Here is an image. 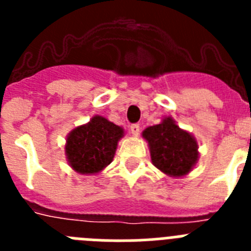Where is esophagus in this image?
I'll use <instances>...</instances> for the list:
<instances>
[{
  "instance_id": "obj_1",
  "label": "esophagus",
  "mask_w": 251,
  "mask_h": 251,
  "mask_svg": "<svg viewBox=\"0 0 251 251\" xmlns=\"http://www.w3.org/2000/svg\"><path fill=\"white\" fill-rule=\"evenodd\" d=\"M139 130H141V127H139L138 123H134L130 126V132L133 133V136H138Z\"/></svg>"
}]
</instances>
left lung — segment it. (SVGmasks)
<instances>
[{"mask_svg": "<svg viewBox=\"0 0 251 251\" xmlns=\"http://www.w3.org/2000/svg\"><path fill=\"white\" fill-rule=\"evenodd\" d=\"M153 165L170 176H185L199 158L197 143L190 133L179 129L172 118L143 132Z\"/></svg>", "mask_w": 251, "mask_h": 251, "instance_id": "8db88e82", "label": "left lung"}]
</instances>
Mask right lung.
<instances>
[{
    "mask_svg": "<svg viewBox=\"0 0 251 251\" xmlns=\"http://www.w3.org/2000/svg\"><path fill=\"white\" fill-rule=\"evenodd\" d=\"M123 129L103 117H94L73 130L66 141L69 163L80 174H97L113 161Z\"/></svg>",
    "mask_w": 251,
    "mask_h": 251,
    "instance_id": "right-lung-1",
    "label": "right lung"
}]
</instances>
